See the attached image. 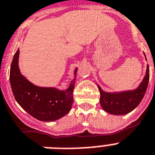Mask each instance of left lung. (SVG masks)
<instances>
[{
  "label": "left lung",
  "mask_w": 155,
  "mask_h": 155,
  "mask_svg": "<svg viewBox=\"0 0 155 155\" xmlns=\"http://www.w3.org/2000/svg\"><path fill=\"white\" fill-rule=\"evenodd\" d=\"M150 70L147 65L146 75L137 89L121 93H107L103 91L99 86L100 104L102 109L109 114L124 115L136 109L143 99L147 88Z\"/></svg>",
  "instance_id": "obj_1"
}]
</instances>
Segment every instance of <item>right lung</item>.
<instances>
[{
  "instance_id": "add662e5",
  "label": "right lung",
  "mask_w": 155,
  "mask_h": 155,
  "mask_svg": "<svg viewBox=\"0 0 155 155\" xmlns=\"http://www.w3.org/2000/svg\"><path fill=\"white\" fill-rule=\"evenodd\" d=\"M19 50L14 55L10 69V84L16 102L36 119L53 121L67 114L73 103L75 80L65 91L53 87H39L30 83L21 75L18 65ZM77 68L75 71L76 74Z\"/></svg>"
}]
</instances>
